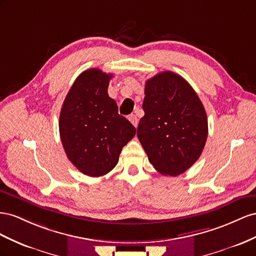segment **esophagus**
Masks as SVG:
<instances>
[{
  "instance_id": "obj_1",
  "label": "esophagus",
  "mask_w": 256,
  "mask_h": 256,
  "mask_svg": "<svg viewBox=\"0 0 256 256\" xmlns=\"http://www.w3.org/2000/svg\"><path fill=\"white\" fill-rule=\"evenodd\" d=\"M128 120L130 121V123H132L135 128H137V126H138V119H137V116L136 114H130L128 116Z\"/></svg>"
}]
</instances>
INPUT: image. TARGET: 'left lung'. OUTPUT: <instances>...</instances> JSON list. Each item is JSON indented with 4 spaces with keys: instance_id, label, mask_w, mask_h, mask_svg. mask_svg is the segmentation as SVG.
Here are the masks:
<instances>
[{
    "instance_id": "1",
    "label": "left lung",
    "mask_w": 256,
    "mask_h": 256,
    "mask_svg": "<svg viewBox=\"0 0 256 256\" xmlns=\"http://www.w3.org/2000/svg\"><path fill=\"white\" fill-rule=\"evenodd\" d=\"M144 96L138 140L160 174L178 176L200 158L205 147V108L186 80L172 72L148 79Z\"/></svg>"
}]
</instances>
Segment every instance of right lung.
<instances>
[{
    "label": "right lung",
    "mask_w": 256,
    "mask_h": 256,
    "mask_svg": "<svg viewBox=\"0 0 256 256\" xmlns=\"http://www.w3.org/2000/svg\"><path fill=\"white\" fill-rule=\"evenodd\" d=\"M112 74L98 68L82 72L68 91L60 114L61 142L68 160L78 170L100 177L118 164L122 148L136 128L118 114L108 96Z\"/></svg>",
    "instance_id": "add662e5"
}]
</instances>
